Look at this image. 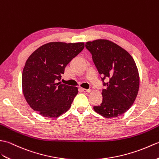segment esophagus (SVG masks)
Segmentation results:
<instances>
[{
	"mask_svg": "<svg viewBox=\"0 0 159 159\" xmlns=\"http://www.w3.org/2000/svg\"><path fill=\"white\" fill-rule=\"evenodd\" d=\"M82 91H84V93H90V92L91 91L90 89H82Z\"/></svg>",
	"mask_w": 159,
	"mask_h": 159,
	"instance_id": "esophagus-1",
	"label": "esophagus"
}]
</instances>
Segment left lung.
I'll use <instances>...</instances> for the list:
<instances>
[{"mask_svg":"<svg viewBox=\"0 0 159 159\" xmlns=\"http://www.w3.org/2000/svg\"><path fill=\"white\" fill-rule=\"evenodd\" d=\"M106 89L103 101L94 110L105 118L118 117L132 106L138 93L139 77L135 61L128 52L113 42L98 39L86 43ZM107 78L108 82L104 80Z\"/></svg>","mask_w":159,"mask_h":159,"instance_id":"8db88e82","label":"left lung"}]
</instances>
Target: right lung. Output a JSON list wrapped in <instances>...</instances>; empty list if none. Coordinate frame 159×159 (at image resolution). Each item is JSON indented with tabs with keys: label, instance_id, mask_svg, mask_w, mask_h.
<instances>
[{
	"label": "right lung",
	"instance_id": "1",
	"mask_svg": "<svg viewBox=\"0 0 159 159\" xmlns=\"http://www.w3.org/2000/svg\"><path fill=\"white\" fill-rule=\"evenodd\" d=\"M84 48V43L50 42L29 56L23 69L22 84L24 96L34 111L48 118H58L68 111L78 90L57 82L66 66Z\"/></svg>",
	"mask_w": 159,
	"mask_h": 159
}]
</instances>
